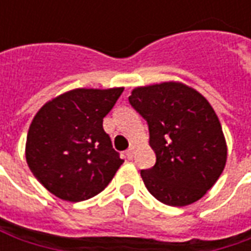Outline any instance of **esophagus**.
<instances>
[{
	"mask_svg": "<svg viewBox=\"0 0 251 251\" xmlns=\"http://www.w3.org/2000/svg\"><path fill=\"white\" fill-rule=\"evenodd\" d=\"M134 148H136V145H131V147L126 151V157L133 158V154H134Z\"/></svg>",
	"mask_w": 251,
	"mask_h": 251,
	"instance_id": "1",
	"label": "esophagus"
}]
</instances>
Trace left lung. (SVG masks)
Listing matches in <instances>:
<instances>
[{
  "mask_svg": "<svg viewBox=\"0 0 251 251\" xmlns=\"http://www.w3.org/2000/svg\"><path fill=\"white\" fill-rule=\"evenodd\" d=\"M129 102L148 122L156 164L142 169L148 191L183 207L203 198L225 169L227 145L218 115L195 88L180 82L136 87Z\"/></svg>",
  "mask_w": 251,
  "mask_h": 251,
  "instance_id": "obj_1",
  "label": "left lung"
}]
</instances>
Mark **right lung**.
Masks as SVG:
<instances>
[{"mask_svg":"<svg viewBox=\"0 0 251 251\" xmlns=\"http://www.w3.org/2000/svg\"><path fill=\"white\" fill-rule=\"evenodd\" d=\"M124 87L75 88L41 107L26 136L25 157L51 194L82 201L102 192L124 160L115 152L103 118Z\"/></svg>","mask_w":251,"mask_h":251,"instance_id":"obj_1","label":"right lung"}]
</instances>
